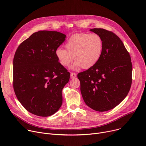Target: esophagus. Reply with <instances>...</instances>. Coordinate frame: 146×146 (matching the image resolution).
I'll list each match as a JSON object with an SVG mask.
<instances>
[{
    "mask_svg": "<svg viewBox=\"0 0 146 146\" xmlns=\"http://www.w3.org/2000/svg\"><path fill=\"white\" fill-rule=\"evenodd\" d=\"M76 76H77V74L75 73H70V78H72V79L74 78L75 77H76Z\"/></svg>",
    "mask_w": 146,
    "mask_h": 146,
    "instance_id": "1",
    "label": "esophagus"
}]
</instances>
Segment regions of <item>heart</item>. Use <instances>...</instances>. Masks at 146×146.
Returning <instances> with one entry per match:
<instances>
[{
  "label": "heart",
  "instance_id": "b5f03b06",
  "mask_svg": "<svg viewBox=\"0 0 146 146\" xmlns=\"http://www.w3.org/2000/svg\"><path fill=\"white\" fill-rule=\"evenodd\" d=\"M66 49L59 48L56 56L60 64L66 67L73 62L74 70L80 67L87 69L94 66L100 59L103 49V42L97 34H76L71 36L65 44Z\"/></svg>",
  "mask_w": 146,
  "mask_h": 146
}]
</instances>
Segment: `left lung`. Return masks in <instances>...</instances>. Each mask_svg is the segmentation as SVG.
Segmentation results:
<instances>
[{
    "label": "left lung",
    "mask_w": 146,
    "mask_h": 146,
    "mask_svg": "<svg viewBox=\"0 0 146 146\" xmlns=\"http://www.w3.org/2000/svg\"><path fill=\"white\" fill-rule=\"evenodd\" d=\"M90 31L103 42L101 57L87 70L79 73L80 90L86 105L99 112L112 110L127 96L132 81L130 56L116 34L103 29Z\"/></svg>",
    "instance_id": "obj_1"
}]
</instances>
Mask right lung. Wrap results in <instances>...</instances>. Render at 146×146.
<instances>
[{
	"instance_id": "add662e5",
	"label": "right lung",
	"mask_w": 146,
	"mask_h": 146,
	"mask_svg": "<svg viewBox=\"0 0 146 146\" xmlns=\"http://www.w3.org/2000/svg\"><path fill=\"white\" fill-rule=\"evenodd\" d=\"M66 36L61 33L39 31L17 48L13 59V88L23 107L30 113L46 117L62 104V91L70 73L59 63L56 50Z\"/></svg>"
}]
</instances>
